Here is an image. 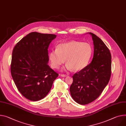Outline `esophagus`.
I'll return each mask as SVG.
<instances>
[{
    "mask_svg": "<svg viewBox=\"0 0 126 126\" xmlns=\"http://www.w3.org/2000/svg\"><path fill=\"white\" fill-rule=\"evenodd\" d=\"M60 75H61L62 77H66V76H67V75H66V74H61Z\"/></svg>",
    "mask_w": 126,
    "mask_h": 126,
    "instance_id": "34e87169",
    "label": "esophagus"
}]
</instances>
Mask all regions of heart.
I'll return each mask as SVG.
<instances>
[{
  "label": "heart",
  "instance_id": "1",
  "mask_svg": "<svg viewBox=\"0 0 126 126\" xmlns=\"http://www.w3.org/2000/svg\"><path fill=\"white\" fill-rule=\"evenodd\" d=\"M93 53L91 45L86 42L70 41L57 46L55 50L49 54L51 66L58 69L65 62L66 69L79 71L88 64Z\"/></svg>",
  "mask_w": 126,
  "mask_h": 126
}]
</instances>
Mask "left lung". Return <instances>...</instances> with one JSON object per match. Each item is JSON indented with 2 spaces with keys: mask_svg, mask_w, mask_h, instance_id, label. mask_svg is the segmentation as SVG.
<instances>
[{
  "mask_svg": "<svg viewBox=\"0 0 126 126\" xmlns=\"http://www.w3.org/2000/svg\"><path fill=\"white\" fill-rule=\"evenodd\" d=\"M94 45L92 61L75 73L70 91L73 99L80 105L95 100L109 82L111 75V57L107 46L95 34L89 32Z\"/></svg>",
  "mask_w": 126,
  "mask_h": 126,
  "instance_id": "obj_1",
  "label": "left lung"
}]
</instances>
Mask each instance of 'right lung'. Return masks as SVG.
Here are the masks:
<instances>
[{
    "mask_svg": "<svg viewBox=\"0 0 126 126\" xmlns=\"http://www.w3.org/2000/svg\"><path fill=\"white\" fill-rule=\"evenodd\" d=\"M57 36L32 32L15 46L10 72L20 94L32 101L44 98L59 74L48 65L49 46Z\"/></svg>",
    "mask_w": 126,
    "mask_h": 126,
    "instance_id": "obj_1",
    "label": "right lung"
}]
</instances>
